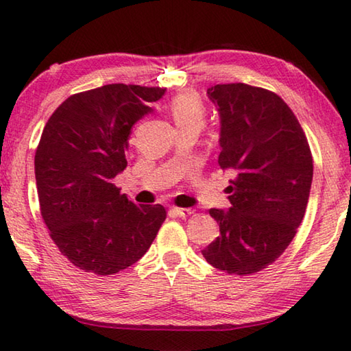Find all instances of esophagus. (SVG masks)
<instances>
[{"label":"esophagus","instance_id":"obj_1","mask_svg":"<svg viewBox=\"0 0 351 351\" xmlns=\"http://www.w3.org/2000/svg\"><path fill=\"white\" fill-rule=\"evenodd\" d=\"M171 212H175V215L180 218H187L190 215H193L195 209H190V207H173Z\"/></svg>","mask_w":351,"mask_h":351}]
</instances>
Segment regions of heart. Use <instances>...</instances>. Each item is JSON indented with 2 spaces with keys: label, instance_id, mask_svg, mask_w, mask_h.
I'll list each match as a JSON object with an SVG mask.
<instances>
[{
  "label": "heart",
  "instance_id": "1",
  "mask_svg": "<svg viewBox=\"0 0 351 351\" xmlns=\"http://www.w3.org/2000/svg\"><path fill=\"white\" fill-rule=\"evenodd\" d=\"M169 111L180 130L184 128H201L206 122V106L203 100L192 91L176 94L170 100Z\"/></svg>",
  "mask_w": 351,
  "mask_h": 351
}]
</instances>
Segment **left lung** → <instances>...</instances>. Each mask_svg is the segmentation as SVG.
<instances>
[{
	"label": "left lung",
	"mask_w": 351,
	"mask_h": 351,
	"mask_svg": "<svg viewBox=\"0 0 351 351\" xmlns=\"http://www.w3.org/2000/svg\"><path fill=\"white\" fill-rule=\"evenodd\" d=\"M207 96L221 121L218 164L234 180L229 210H209L219 237L201 252L228 274H255L280 257L304 219L311 150L294 112L276 93L226 83L209 88Z\"/></svg>",
	"instance_id": "left-lung-1"
}]
</instances>
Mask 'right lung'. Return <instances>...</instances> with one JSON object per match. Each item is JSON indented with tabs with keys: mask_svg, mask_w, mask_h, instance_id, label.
I'll return each mask as SVG.
<instances>
[{
	"mask_svg": "<svg viewBox=\"0 0 351 351\" xmlns=\"http://www.w3.org/2000/svg\"><path fill=\"white\" fill-rule=\"evenodd\" d=\"M164 93L111 83L73 94L46 122L35 152L40 212L60 252L85 272L111 276L136 263L167 217L112 184L127 167L132 127Z\"/></svg>",
	"mask_w": 351,
	"mask_h": 351,
	"instance_id": "obj_1",
	"label": "right lung"
}]
</instances>
